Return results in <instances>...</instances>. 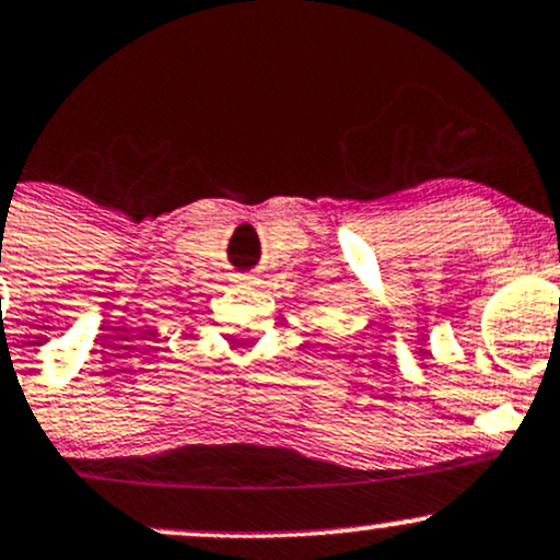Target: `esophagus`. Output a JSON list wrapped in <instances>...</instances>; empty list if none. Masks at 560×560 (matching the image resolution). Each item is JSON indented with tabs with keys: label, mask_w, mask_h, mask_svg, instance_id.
Here are the masks:
<instances>
[{
	"label": "esophagus",
	"mask_w": 560,
	"mask_h": 560,
	"mask_svg": "<svg viewBox=\"0 0 560 560\" xmlns=\"http://www.w3.org/2000/svg\"><path fill=\"white\" fill-rule=\"evenodd\" d=\"M231 281L236 287H244V290H249V287L260 284V281H257V276H252V273H233Z\"/></svg>",
	"instance_id": "34e87169"
}]
</instances>
